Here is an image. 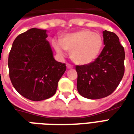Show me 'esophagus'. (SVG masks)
<instances>
[{
    "label": "esophagus",
    "mask_w": 134,
    "mask_h": 134,
    "mask_svg": "<svg viewBox=\"0 0 134 134\" xmlns=\"http://www.w3.org/2000/svg\"><path fill=\"white\" fill-rule=\"evenodd\" d=\"M67 67L68 68V69H71V68H73V65L72 64H70V63H67Z\"/></svg>",
    "instance_id": "34e87169"
}]
</instances>
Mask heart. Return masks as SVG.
I'll return each mask as SVG.
<instances>
[{"mask_svg":"<svg viewBox=\"0 0 134 134\" xmlns=\"http://www.w3.org/2000/svg\"><path fill=\"white\" fill-rule=\"evenodd\" d=\"M53 46L59 54H63L64 49L70 52L71 59L77 64H86L98 57L103 46V40L99 34L82 30L65 35L62 43L54 40Z\"/></svg>","mask_w":134,"mask_h":134,"instance_id":"obj_1","label":"heart"}]
</instances>
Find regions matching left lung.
Masks as SVG:
<instances>
[{
    "instance_id": "obj_1",
    "label": "left lung",
    "mask_w": 134,
    "mask_h": 134,
    "mask_svg": "<svg viewBox=\"0 0 134 134\" xmlns=\"http://www.w3.org/2000/svg\"><path fill=\"white\" fill-rule=\"evenodd\" d=\"M105 47L95 61L76 65L78 93L88 99H100L110 96L117 88L125 72L124 48L115 33L105 30Z\"/></svg>"
}]
</instances>
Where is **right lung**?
I'll list each match as a JSON object with an SVG mask.
<instances>
[{
	"mask_svg": "<svg viewBox=\"0 0 134 134\" xmlns=\"http://www.w3.org/2000/svg\"><path fill=\"white\" fill-rule=\"evenodd\" d=\"M46 31L33 28L19 34L8 55L11 83L20 95L33 101L52 97L67 68L53 57Z\"/></svg>",
	"mask_w": 134,
	"mask_h": 134,
	"instance_id": "1",
	"label": "right lung"
}]
</instances>
